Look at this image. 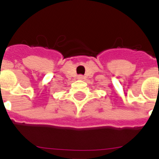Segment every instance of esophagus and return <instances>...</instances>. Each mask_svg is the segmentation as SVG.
Here are the masks:
<instances>
[{
  "instance_id": "1",
  "label": "esophagus",
  "mask_w": 159,
  "mask_h": 159,
  "mask_svg": "<svg viewBox=\"0 0 159 159\" xmlns=\"http://www.w3.org/2000/svg\"><path fill=\"white\" fill-rule=\"evenodd\" d=\"M78 79H79V80H83V79H84V76H83L82 75H78Z\"/></svg>"
}]
</instances>
